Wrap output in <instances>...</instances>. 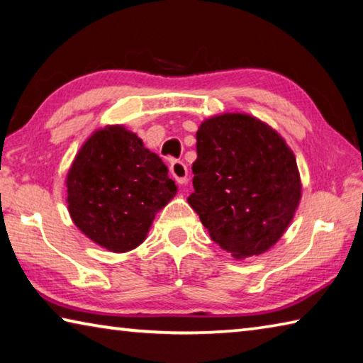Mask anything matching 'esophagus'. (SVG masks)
<instances>
[{
  "mask_svg": "<svg viewBox=\"0 0 363 363\" xmlns=\"http://www.w3.org/2000/svg\"><path fill=\"white\" fill-rule=\"evenodd\" d=\"M169 171H171V174H173L174 179L179 182V184H186L187 182L189 171H187L186 163L179 162V160H174V162L169 164Z\"/></svg>",
  "mask_w": 363,
  "mask_h": 363,
  "instance_id": "obj_1",
  "label": "esophagus"
}]
</instances>
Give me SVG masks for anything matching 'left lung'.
I'll return each mask as SVG.
<instances>
[{"instance_id": "1", "label": "left lung", "mask_w": 363, "mask_h": 363, "mask_svg": "<svg viewBox=\"0 0 363 363\" xmlns=\"http://www.w3.org/2000/svg\"><path fill=\"white\" fill-rule=\"evenodd\" d=\"M189 205L213 242L235 259L266 253L301 200L296 157L267 123L223 113L201 123Z\"/></svg>"}]
</instances>
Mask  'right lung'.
Instances as JSON below:
<instances>
[{"instance_id": "right-lung-1", "label": "right lung", "mask_w": 363, "mask_h": 363, "mask_svg": "<svg viewBox=\"0 0 363 363\" xmlns=\"http://www.w3.org/2000/svg\"><path fill=\"white\" fill-rule=\"evenodd\" d=\"M176 192L162 158L120 125L94 131L67 174L72 220L86 237L113 253L139 247L155 214Z\"/></svg>"}]
</instances>
